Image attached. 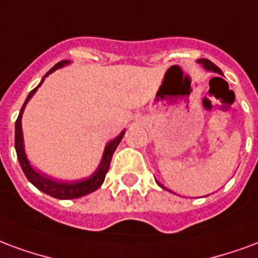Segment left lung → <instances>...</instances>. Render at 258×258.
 Here are the masks:
<instances>
[{
  "label": "left lung",
  "instance_id": "1",
  "mask_svg": "<svg viewBox=\"0 0 258 258\" xmlns=\"http://www.w3.org/2000/svg\"><path fill=\"white\" fill-rule=\"evenodd\" d=\"M198 63H199V64L204 66L205 69L208 70V71H213V73H217V74L223 75V73H221V70H220L219 67H217V66L214 64V63H212L210 60H208V59H199ZM158 184H159V183H158ZM159 185H161V184H159ZM161 187H162V185H161ZM162 188H163V187H162Z\"/></svg>",
  "mask_w": 258,
  "mask_h": 258
}]
</instances>
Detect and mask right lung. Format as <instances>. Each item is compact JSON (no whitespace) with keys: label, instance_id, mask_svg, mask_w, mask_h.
I'll return each instance as SVG.
<instances>
[{"label":"right lung","instance_id":"add662e5","mask_svg":"<svg viewBox=\"0 0 258 258\" xmlns=\"http://www.w3.org/2000/svg\"><path fill=\"white\" fill-rule=\"evenodd\" d=\"M69 60H61L57 64H54V67L49 70V73H46V75H49L50 73H53L60 67L69 64ZM45 75V77H46ZM44 77V78H45ZM44 82V80L39 82V85L37 88H34L31 92L27 96V99L24 101L22 110L19 112L18 119H16V123H15V148H16V154H18V159L20 166H22V170L26 174V177L29 178V181L33 185H35L39 191L48 194L50 197L57 199H74L80 198V197H84V195H88V194L93 192L96 189L100 187L104 178H106V174L110 169L111 159H112V154L118 147V144L122 140V137L125 135V131L119 133V136H116L114 140H111L110 143H107L106 148H104V154H103V159H101L99 168L96 169V172L89 176V177L82 178V180H77V181H59V180H53V178L45 176L44 173L37 172L35 169H33V166L30 165L29 159L26 157V152H24V143H23V132H22V115H23L24 107L27 104V101L33 97V95L35 93V90L38 89L41 84Z\"/></svg>","mask_w":258,"mask_h":258}]
</instances>
